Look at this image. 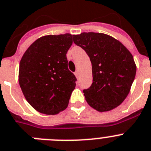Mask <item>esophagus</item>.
I'll use <instances>...</instances> for the list:
<instances>
[{
	"label": "esophagus",
	"mask_w": 151,
	"mask_h": 151,
	"mask_svg": "<svg viewBox=\"0 0 151 151\" xmlns=\"http://www.w3.org/2000/svg\"><path fill=\"white\" fill-rule=\"evenodd\" d=\"M75 76H76L77 78H78V70H77L76 72L75 73Z\"/></svg>",
	"instance_id": "obj_1"
}]
</instances>
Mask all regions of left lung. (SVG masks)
<instances>
[{
  "mask_svg": "<svg viewBox=\"0 0 151 151\" xmlns=\"http://www.w3.org/2000/svg\"><path fill=\"white\" fill-rule=\"evenodd\" d=\"M73 41L88 54L93 82L83 90L86 101L98 111L115 109L129 94L137 67L129 50L119 40L101 33L73 35Z\"/></svg>",
  "mask_w": 151,
  "mask_h": 151,
  "instance_id": "1",
  "label": "left lung"
}]
</instances>
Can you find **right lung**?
I'll return each mask as SVG.
<instances>
[{
	"mask_svg": "<svg viewBox=\"0 0 151 151\" xmlns=\"http://www.w3.org/2000/svg\"><path fill=\"white\" fill-rule=\"evenodd\" d=\"M70 33L40 37L26 50L20 62L18 80L29 105L39 112L54 115L65 110L76 78L68 69Z\"/></svg>",
	"mask_w": 151,
	"mask_h": 151,
	"instance_id": "right-lung-1",
	"label": "right lung"
}]
</instances>
